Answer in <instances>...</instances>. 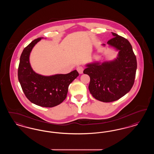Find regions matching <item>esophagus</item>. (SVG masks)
<instances>
[{
  "instance_id": "obj_1",
  "label": "esophagus",
  "mask_w": 154,
  "mask_h": 154,
  "mask_svg": "<svg viewBox=\"0 0 154 154\" xmlns=\"http://www.w3.org/2000/svg\"><path fill=\"white\" fill-rule=\"evenodd\" d=\"M84 67L83 66H78L77 67V70L78 71V72L80 74H82L83 73V71H84Z\"/></svg>"
}]
</instances>
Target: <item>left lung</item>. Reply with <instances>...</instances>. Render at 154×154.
<instances>
[{
	"label": "left lung",
	"instance_id": "obj_1",
	"mask_svg": "<svg viewBox=\"0 0 154 154\" xmlns=\"http://www.w3.org/2000/svg\"><path fill=\"white\" fill-rule=\"evenodd\" d=\"M112 34L114 37L107 44L118 51L117 58L89 63L83 72L90 77L91 94L103 102L117 100L128 93L134 84L137 69L136 57L129 42L115 33Z\"/></svg>",
	"mask_w": 154,
	"mask_h": 154
}]
</instances>
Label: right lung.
Wrapping results in <instances>:
<instances>
[{
  "label": "right lung",
  "instance_id": "add662e5",
  "mask_svg": "<svg viewBox=\"0 0 154 154\" xmlns=\"http://www.w3.org/2000/svg\"><path fill=\"white\" fill-rule=\"evenodd\" d=\"M43 37L34 40L23 50L18 70V80L26 97L37 106L52 107L65 99L68 88L79 74L76 70L69 73L45 76L33 71L29 62L30 54L34 46Z\"/></svg>",
  "mask_w": 154,
  "mask_h": 154
}]
</instances>
